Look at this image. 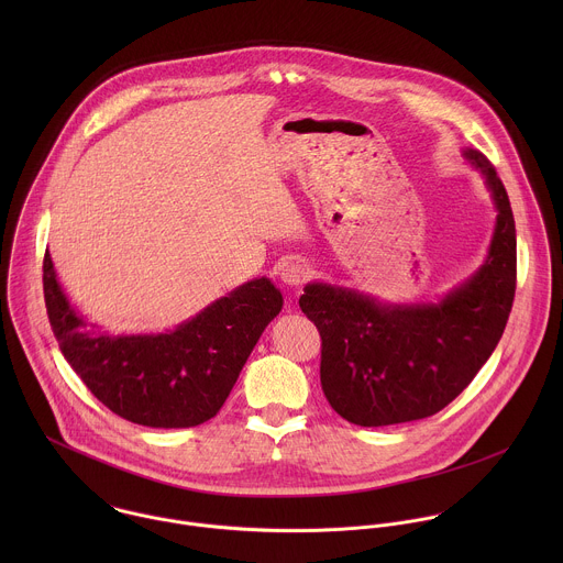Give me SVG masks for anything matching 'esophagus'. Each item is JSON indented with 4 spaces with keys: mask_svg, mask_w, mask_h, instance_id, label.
<instances>
[{
    "mask_svg": "<svg viewBox=\"0 0 563 563\" xmlns=\"http://www.w3.org/2000/svg\"><path fill=\"white\" fill-rule=\"evenodd\" d=\"M308 275H310V268H308V264L301 262V260H290V262H286V264L282 266V271H279V277H282V282H284L286 286H301Z\"/></svg>",
    "mask_w": 563,
    "mask_h": 563,
    "instance_id": "1",
    "label": "esophagus"
}]
</instances>
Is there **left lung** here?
I'll return each mask as SVG.
<instances>
[{
	"label": "left lung",
	"instance_id": "1",
	"mask_svg": "<svg viewBox=\"0 0 563 563\" xmlns=\"http://www.w3.org/2000/svg\"><path fill=\"white\" fill-rule=\"evenodd\" d=\"M462 158L496 210L482 266L435 301L390 303L310 282L299 306L322 338L321 386L329 405L360 427L433 416L475 379L496 349L516 292V225L503 181L477 150Z\"/></svg>",
	"mask_w": 563,
	"mask_h": 563
}]
</instances>
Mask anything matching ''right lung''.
Segmentation results:
<instances>
[{
	"label": "right lung",
	"instance_id": "right-lung-1",
	"mask_svg": "<svg viewBox=\"0 0 563 563\" xmlns=\"http://www.w3.org/2000/svg\"><path fill=\"white\" fill-rule=\"evenodd\" d=\"M43 290L58 346L86 388L117 416L154 429L214 418L262 331L284 308L279 288L255 277L173 329L112 335L92 329L71 303L49 251Z\"/></svg>",
	"mask_w": 563,
	"mask_h": 563
}]
</instances>
